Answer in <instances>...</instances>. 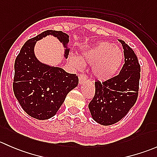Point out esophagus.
<instances>
[{
    "mask_svg": "<svg viewBox=\"0 0 157 157\" xmlns=\"http://www.w3.org/2000/svg\"><path fill=\"white\" fill-rule=\"evenodd\" d=\"M86 80V77L85 74H80V75H79V83H80V84H83V83H84Z\"/></svg>",
    "mask_w": 157,
    "mask_h": 157,
    "instance_id": "obj_1",
    "label": "esophagus"
}]
</instances>
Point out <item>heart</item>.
Instances as JSON below:
<instances>
[{
  "instance_id": "1",
  "label": "heart",
  "mask_w": 157,
  "mask_h": 157,
  "mask_svg": "<svg viewBox=\"0 0 157 157\" xmlns=\"http://www.w3.org/2000/svg\"><path fill=\"white\" fill-rule=\"evenodd\" d=\"M124 52L110 42H102L86 49L78 57L71 56L70 63L77 69H83L84 64L92 65V73L99 80L112 78L118 72L123 61Z\"/></svg>"
}]
</instances>
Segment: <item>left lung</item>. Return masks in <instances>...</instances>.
Listing matches in <instances>:
<instances>
[{"label": "left lung", "mask_w": 157, "mask_h": 157, "mask_svg": "<svg viewBox=\"0 0 157 157\" xmlns=\"http://www.w3.org/2000/svg\"><path fill=\"white\" fill-rule=\"evenodd\" d=\"M124 64L119 74L105 81L95 82V96L88 107L94 121L111 125L124 118L137 101L140 66L133 49L119 39Z\"/></svg>", "instance_id": "obj_1"}]
</instances>
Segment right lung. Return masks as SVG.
<instances>
[{
	"instance_id": "obj_1",
	"label": "right lung",
	"mask_w": 157,
	"mask_h": 157,
	"mask_svg": "<svg viewBox=\"0 0 157 157\" xmlns=\"http://www.w3.org/2000/svg\"><path fill=\"white\" fill-rule=\"evenodd\" d=\"M56 37L68 55L69 36L61 31L47 30L30 39L23 45L14 64L13 89L23 110L33 118L45 120L53 117L64 102L67 93L78 85V77L61 67L40 62L34 53L36 42L47 36Z\"/></svg>"
}]
</instances>
